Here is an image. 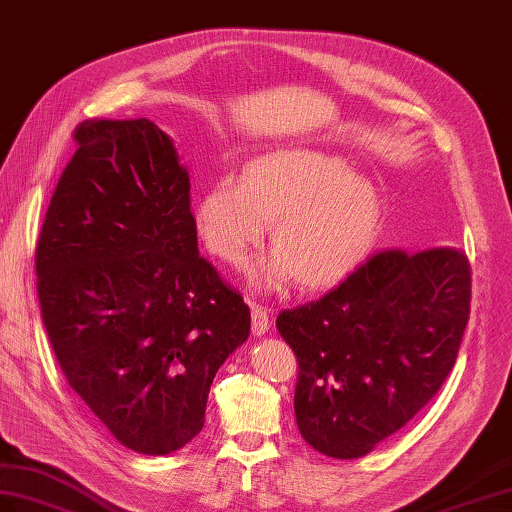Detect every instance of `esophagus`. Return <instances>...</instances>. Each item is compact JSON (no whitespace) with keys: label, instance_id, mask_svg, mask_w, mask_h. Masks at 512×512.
Segmentation results:
<instances>
[{"label":"esophagus","instance_id":"esophagus-1","mask_svg":"<svg viewBox=\"0 0 512 512\" xmlns=\"http://www.w3.org/2000/svg\"><path fill=\"white\" fill-rule=\"evenodd\" d=\"M251 318H253V335L261 337L270 329V311L261 305H251Z\"/></svg>","mask_w":512,"mask_h":512}]
</instances>
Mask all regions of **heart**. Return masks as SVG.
Instances as JSON below:
<instances>
[{"instance_id": "heart-1", "label": "heart", "mask_w": 512, "mask_h": 512, "mask_svg": "<svg viewBox=\"0 0 512 512\" xmlns=\"http://www.w3.org/2000/svg\"><path fill=\"white\" fill-rule=\"evenodd\" d=\"M381 218L374 179L352 170L346 157L305 144L253 157L240 183L218 179L194 205L201 240L231 266L251 257L273 220L274 253L253 274L264 290H283L294 279L303 290L339 283L368 255Z\"/></svg>"}]
</instances>
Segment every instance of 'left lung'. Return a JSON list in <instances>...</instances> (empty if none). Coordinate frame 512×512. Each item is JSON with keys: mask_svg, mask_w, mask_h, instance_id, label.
<instances>
[{"mask_svg": "<svg viewBox=\"0 0 512 512\" xmlns=\"http://www.w3.org/2000/svg\"><path fill=\"white\" fill-rule=\"evenodd\" d=\"M469 298L465 253L385 251L320 300L281 311L300 368L296 424L311 448L359 458L409 424L452 370Z\"/></svg>", "mask_w": 512, "mask_h": 512, "instance_id": "1", "label": "left lung"}]
</instances>
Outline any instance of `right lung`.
Wrapping results in <instances>:
<instances>
[{"label":"right lung","mask_w":512,"mask_h":512,"mask_svg":"<svg viewBox=\"0 0 512 512\" xmlns=\"http://www.w3.org/2000/svg\"><path fill=\"white\" fill-rule=\"evenodd\" d=\"M47 207L36 290L71 389L125 448L162 456L205 424L251 311L199 255L190 175L149 119H90Z\"/></svg>","instance_id":"add662e5"}]
</instances>
